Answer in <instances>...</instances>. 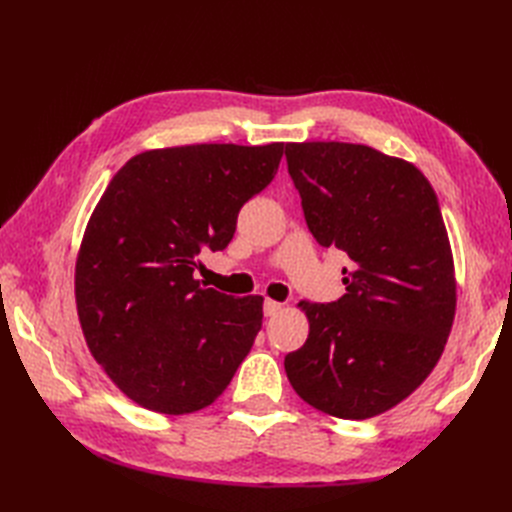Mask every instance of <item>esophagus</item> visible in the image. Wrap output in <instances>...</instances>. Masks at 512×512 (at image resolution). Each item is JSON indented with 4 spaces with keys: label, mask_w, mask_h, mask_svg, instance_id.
I'll list each match as a JSON object with an SVG mask.
<instances>
[{
    "label": "esophagus",
    "mask_w": 512,
    "mask_h": 512,
    "mask_svg": "<svg viewBox=\"0 0 512 512\" xmlns=\"http://www.w3.org/2000/svg\"><path fill=\"white\" fill-rule=\"evenodd\" d=\"M282 303H277V301H273V299H269V301H265V316H277L282 312Z\"/></svg>",
    "instance_id": "obj_1"
}]
</instances>
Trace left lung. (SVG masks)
Returning a JSON list of instances; mask_svg holds the SVG:
<instances>
[{
    "mask_svg": "<svg viewBox=\"0 0 512 512\" xmlns=\"http://www.w3.org/2000/svg\"><path fill=\"white\" fill-rule=\"evenodd\" d=\"M309 230L348 254L346 294L301 301L307 342L286 376L309 406L348 421L410 397L438 365L457 307L436 192L412 162L354 143H286Z\"/></svg>",
    "mask_w": 512,
    "mask_h": 512,
    "instance_id": "8db88e82",
    "label": "left lung"
}]
</instances>
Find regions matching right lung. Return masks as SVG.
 <instances>
[{"label": "right lung", "instance_id": "add662e5", "mask_svg": "<svg viewBox=\"0 0 512 512\" xmlns=\"http://www.w3.org/2000/svg\"><path fill=\"white\" fill-rule=\"evenodd\" d=\"M282 153L284 143L149 149L108 183L76 254L74 297L91 356L134 404L203 410L252 350L265 299L200 286L194 269L205 245L230 243Z\"/></svg>", "mask_w": 512, "mask_h": 512}]
</instances>
